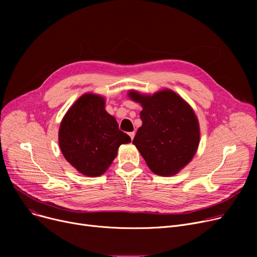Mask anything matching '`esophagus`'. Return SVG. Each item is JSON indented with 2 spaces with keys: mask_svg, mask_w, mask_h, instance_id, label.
I'll return each mask as SVG.
<instances>
[{
  "mask_svg": "<svg viewBox=\"0 0 257 257\" xmlns=\"http://www.w3.org/2000/svg\"><path fill=\"white\" fill-rule=\"evenodd\" d=\"M134 136H136V133H134V132H129V137L131 138L132 141H133V139H134Z\"/></svg>",
  "mask_w": 257,
  "mask_h": 257,
  "instance_id": "obj_1",
  "label": "esophagus"
}]
</instances>
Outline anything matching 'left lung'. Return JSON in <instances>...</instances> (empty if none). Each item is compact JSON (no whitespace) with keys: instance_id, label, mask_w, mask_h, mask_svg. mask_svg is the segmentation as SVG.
Segmentation results:
<instances>
[{"instance_id":"1","label":"left lung","mask_w":257,"mask_h":257,"mask_svg":"<svg viewBox=\"0 0 257 257\" xmlns=\"http://www.w3.org/2000/svg\"><path fill=\"white\" fill-rule=\"evenodd\" d=\"M142 106L143 125L132 144L147 166L159 176H173L191 163L200 143V126L191 105L172 89L153 94L129 90Z\"/></svg>"}]
</instances>
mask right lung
<instances>
[{
  "label": "right lung",
  "mask_w": 257,
  "mask_h": 257,
  "mask_svg": "<svg viewBox=\"0 0 257 257\" xmlns=\"http://www.w3.org/2000/svg\"><path fill=\"white\" fill-rule=\"evenodd\" d=\"M58 142L64 158L79 173L98 177L110 167L119 146L131 139L105 110V98L86 92L64 114Z\"/></svg>",
  "instance_id": "1"
}]
</instances>
